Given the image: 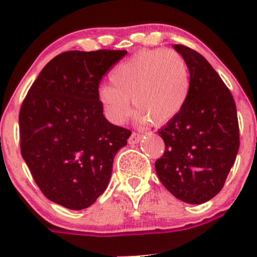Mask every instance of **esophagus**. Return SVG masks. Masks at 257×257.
Instances as JSON below:
<instances>
[{
  "instance_id": "34e87169",
  "label": "esophagus",
  "mask_w": 257,
  "mask_h": 257,
  "mask_svg": "<svg viewBox=\"0 0 257 257\" xmlns=\"http://www.w3.org/2000/svg\"><path fill=\"white\" fill-rule=\"evenodd\" d=\"M142 141V136L141 134H138V133H132V136H131V138H129V144H138L139 142Z\"/></svg>"
}]
</instances>
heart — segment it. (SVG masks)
<instances>
[{
    "label": "heart",
    "instance_id": "heart-1",
    "mask_svg": "<svg viewBox=\"0 0 257 257\" xmlns=\"http://www.w3.org/2000/svg\"><path fill=\"white\" fill-rule=\"evenodd\" d=\"M113 84L98 89V99L108 118L121 124L132 104L137 123L160 125L177 116L190 93L189 67L180 53L170 49H143L114 67Z\"/></svg>",
    "mask_w": 257,
    "mask_h": 257
}]
</instances>
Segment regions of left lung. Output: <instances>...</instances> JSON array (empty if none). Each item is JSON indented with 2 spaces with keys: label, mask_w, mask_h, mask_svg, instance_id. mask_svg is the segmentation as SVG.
<instances>
[{
  "label": "left lung",
  "mask_w": 257,
  "mask_h": 257,
  "mask_svg": "<svg viewBox=\"0 0 257 257\" xmlns=\"http://www.w3.org/2000/svg\"><path fill=\"white\" fill-rule=\"evenodd\" d=\"M173 48L188 63L190 93L181 112L158 132L165 152L155 170L179 200L203 204L221 190L234 165L240 144L236 105L200 53L181 45Z\"/></svg>",
  "instance_id": "left-lung-1"
}]
</instances>
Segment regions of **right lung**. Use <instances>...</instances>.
<instances>
[{
    "mask_svg": "<svg viewBox=\"0 0 257 257\" xmlns=\"http://www.w3.org/2000/svg\"><path fill=\"white\" fill-rule=\"evenodd\" d=\"M126 51H69L48 62L21 107V153L45 196L71 210L107 189L131 131L109 123L98 99L105 72Z\"/></svg>",
    "mask_w": 257,
    "mask_h": 257,
    "instance_id": "1",
    "label": "right lung"
}]
</instances>
